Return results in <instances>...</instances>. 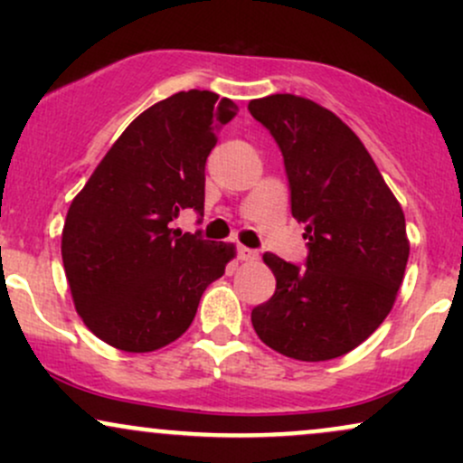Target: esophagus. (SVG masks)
<instances>
[{"mask_svg": "<svg viewBox=\"0 0 463 463\" xmlns=\"http://www.w3.org/2000/svg\"><path fill=\"white\" fill-rule=\"evenodd\" d=\"M237 257L241 259V261H254V259L259 257V252H257V250H252V248L239 246L237 248Z\"/></svg>", "mask_w": 463, "mask_h": 463, "instance_id": "esophagus-1", "label": "esophagus"}]
</instances>
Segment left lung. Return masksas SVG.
<instances>
[{
  "label": "left lung",
  "instance_id": "1",
  "mask_svg": "<svg viewBox=\"0 0 463 463\" xmlns=\"http://www.w3.org/2000/svg\"><path fill=\"white\" fill-rule=\"evenodd\" d=\"M283 154L291 215L305 224L307 259L263 254L274 296L252 309L263 344L298 361L357 348L385 320L405 276V215L359 137L316 102L269 95L248 104Z\"/></svg>",
  "mask_w": 463,
  "mask_h": 463
}]
</instances>
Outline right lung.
<instances>
[{
	"label": "right lung",
	"mask_w": 463,
	"mask_h": 463,
	"mask_svg": "<svg viewBox=\"0 0 463 463\" xmlns=\"http://www.w3.org/2000/svg\"><path fill=\"white\" fill-rule=\"evenodd\" d=\"M237 104L211 91L161 99L121 132L71 202L62 263L89 331L126 353H150L194 322L204 289L235 257L231 243L169 226L204 213V167Z\"/></svg>",
	"instance_id": "1"
}]
</instances>
